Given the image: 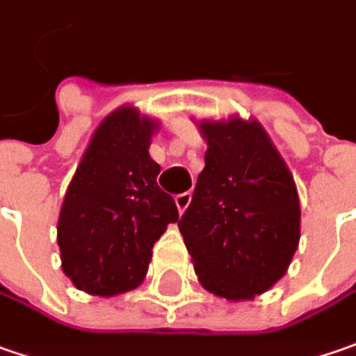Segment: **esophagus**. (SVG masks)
<instances>
[{
  "label": "esophagus",
  "mask_w": 356,
  "mask_h": 356,
  "mask_svg": "<svg viewBox=\"0 0 356 356\" xmlns=\"http://www.w3.org/2000/svg\"><path fill=\"white\" fill-rule=\"evenodd\" d=\"M175 203H177L179 213H183L185 209L189 207V203H191V193H179L175 197Z\"/></svg>",
  "instance_id": "obj_1"
}]
</instances>
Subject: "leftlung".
<instances>
[{
	"instance_id": "obj_1",
	"label": "left lung",
	"mask_w": 356,
	"mask_h": 356,
	"mask_svg": "<svg viewBox=\"0 0 356 356\" xmlns=\"http://www.w3.org/2000/svg\"><path fill=\"white\" fill-rule=\"evenodd\" d=\"M205 169L179 231L209 293L255 299L289 269L301 237L299 195L259 121H201Z\"/></svg>"
}]
</instances>
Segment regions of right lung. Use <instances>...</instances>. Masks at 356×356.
Listing matches in <instances>:
<instances>
[{"mask_svg": "<svg viewBox=\"0 0 356 356\" xmlns=\"http://www.w3.org/2000/svg\"><path fill=\"white\" fill-rule=\"evenodd\" d=\"M157 123L119 107L95 129L71 179L57 223L61 269L79 291L99 297L143 283L151 249L177 223L171 195L157 185L161 167L149 145Z\"/></svg>", "mask_w": 356, "mask_h": 356, "instance_id": "right-lung-1", "label": "right lung"}]
</instances>
